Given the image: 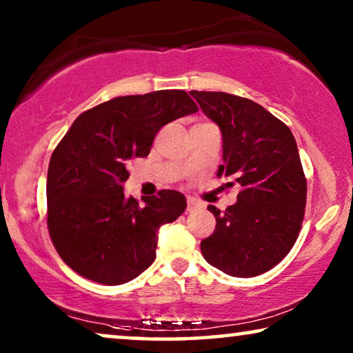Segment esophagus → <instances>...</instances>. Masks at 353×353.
I'll use <instances>...</instances> for the list:
<instances>
[{"mask_svg": "<svg viewBox=\"0 0 353 353\" xmlns=\"http://www.w3.org/2000/svg\"><path fill=\"white\" fill-rule=\"evenodd\" d=\"M199 207H202L201 205V202H197L194 197H188V212H192V210H196V209H199Z\"/></svg>", "mask_w": 353, "mask_h": 353, "instance_id": "34e87169", "label": "esophagus"}]
</instances>
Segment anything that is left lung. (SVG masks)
Wrapping results in <instances>:
<instances>
[{
	"label": "left lung",
	"instance_id": "left-lung-1",
	"mask_svg": "<svg viewBox=\"0 0 353 353\" xmlns=\"http://www.w3.org/2000/svg\"><path fill=\"white\" fill-rule=\"evenodd\" d=\"M190 93L221 132L223 165L216 176L241 190L225 212L207 207L216 225L201 241V252L230 276H257L286 257L301 231L307 181L297 143L281 120L254 101L220 91Z\"/></svg>",
	"mask_w": 353,
	"mask_h": 353
}]
</instances>
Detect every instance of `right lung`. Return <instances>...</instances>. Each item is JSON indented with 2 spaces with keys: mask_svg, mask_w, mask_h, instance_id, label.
I'll use <instances>...</instances> for the list:
<instances>
[{
  "mask_svg": "<svg viewBox=\"0 0 353 353\" xmlns=\"http://www.w3.org/2000/svg\"><path fill=\"white\" fill-rule=\"evenodd\" d=\"M186 91L119 96L77 117L48 167V230L61 259L81 276L123 284L156 259L157 233L186 209L173 190L123 194L128 165L146 157L163 125L194 114Z\"/></svg>",
  "mask_w": 353,
  "mask_h": 353,
  "instance_id": "add662e5",
  "label": "right lung"
}]
</instances>
